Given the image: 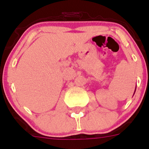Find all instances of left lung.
Listing matches in <instances>:
<instances>
[{
  "instance_id": "1",
  "label": "left lung",
  "mask_w": 149,
  "mask_h": 149,
  "mask_svg": "<svg viewBox=\"0 0 149 149\" xmlns=\"http://www.w3.org/2000/svg\"><path fill=\"white\" fill-rule=\"evenodd\" d=\"M135 90H136V88H135ZM134 93H135V91H134Z\"/></svg>"
}]
</instances>
